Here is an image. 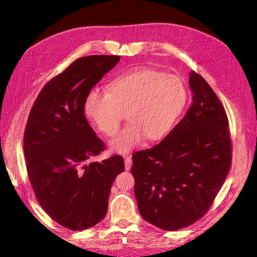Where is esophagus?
Returning <instances> with one entry per match:
<instances>
[{
  "label": "esophagus",
  "instance_id": "1",
  "mask_svg": "<svg viewBox=\"0 0 257 257\" xmlns=\"http://www.w3.org/2000/svg\"><path fill=\"white\" fill-rule=\"evenodd\" d=\"M131 166H132L131 157H129V156L125 157V169H126V171H129L131 169Z\"/></svg>",
  "mask_w": 257,
  "mask_h": 257
}]
</instances>
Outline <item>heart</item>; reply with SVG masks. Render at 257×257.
<instances>
[{"mask_svg":"<svg viewBox=\"0 0 257 257\" xmlns=\"http://www.w3.org/2000/svg\"><path fill=\"white\" fill-rule=\"evenodd\" d=\"M108 92L91 90L84 102V113L107 137L117 132L126 113L130 123L111 141L114 152L126 153L146 138L163 140L170 133L186 104L182 80L149 67H134L115 77Z\"/></svg>","mask_w":257,"mask_h":257,"instance_id":"1","label":"heart"}]
</instances>
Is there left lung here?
Returning a JSON list of instances; mask_svg holds the SVG:
<instances>
[{
  "label": "left lung",
  "instance_id": "1",
  "mask_svg": "<svg viewBox=\"0 0 257 257\" xmlns=\"http://www.w3.org/2000/svg\"><path fill=\"white\" fill-rule=\"evenodd\" d=\"M193 103L184 117L151 149L132 155L134 195L142 217L174 231L207 212L231 167L228 117L218 96L190 73Z\"/></svg>",
  "mask_w": 257,
  "mask_h": 257
}]
</instances>
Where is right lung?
<instances>
[{
  "mask_svg": "<svg viewBox=\"0 0 257 257\" xmlns=\"http://www.w3.org/2000/svg\"><path fill=\"white\" fill-rule=\"evenodd\" d=\"M119 59L91 55L75 60L43 87L27 120L24 153L36 199L50 218L71 230L104 219L111 185L125 170L119 155L90 163L105 145L84 115L87 94Z\"/></svg>",
  "mask_w": 257,
  "mask_h": 257,
  "instance_id": "1",
  "label": "right lung"
}]
</instances>
